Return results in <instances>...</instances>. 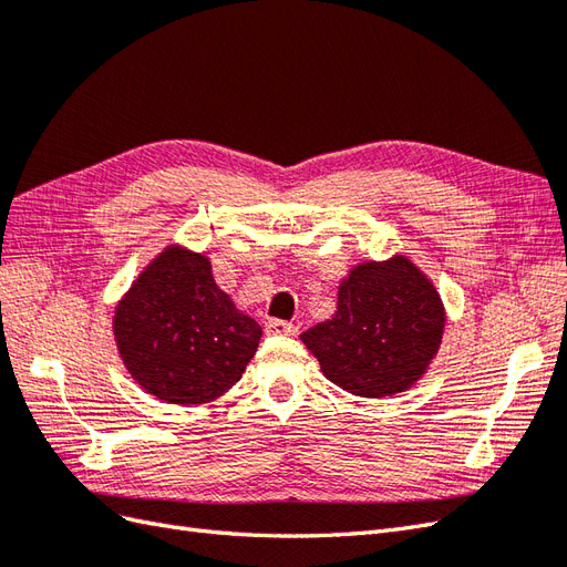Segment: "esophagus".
Listing matches in <instances>:
<instances>
[{
  "label": "esophagus",
  "instance_id": "1",
  "mask_svg": "<svg viewBox=\"0 0 567 567\" xmlns=\"http://www.w3.org/2000/svg\"><path fill=\"white\" fill-rule=\"evenodd\" d=\"M267 333H271V336H296L298 329H296V323H290V321L269 319L267 321Z\"/></svg>",
  "mask_w": 567,
  "mask_h": 567
}]
</instances>
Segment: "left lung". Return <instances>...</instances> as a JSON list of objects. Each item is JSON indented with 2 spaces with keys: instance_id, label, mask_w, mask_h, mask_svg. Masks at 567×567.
<instances>
[{
  "instance_id": "8db88e82",
  "label": "left lung",
  "mask_w": 567,
  "mask_h": 567,
  "mask_svg": "<svg viewBox=\"0 0 567 567\" xmlns=\"http://www.w3.org/2000/svg\"><path fill=\"white\" fill-rule=\"evenodd\" d=\"M447 312L433 281L409 260L359 262L338 286L336 315L300 340L321 373L359 398L414 385L435 359Z\"/></svg>"
}]
</instances>
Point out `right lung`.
I'll use <instances>...</instances> for the list:
<instances>
[{"instance_id":"1","label":"right lung","mask_w":567,"mask_h":567,"mask_svg":"<svg viewBox=\"0 0 567 567\" xmlns=\"http://www.w3.org/2000/svg\"><path fill=\"white\" fill-rule=\"evenodd\" d=\"M113 336L142 390L167 404H205L238 383L262 329L215 284L210 257L167 246L120 298Z\"/></svg>"}]
</instances>
